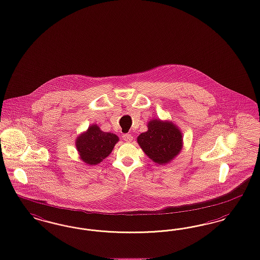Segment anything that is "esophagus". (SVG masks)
Returning a JSON list of instances; mask_svg holds the SVG:
<instances>
[{"label":"esophagus","mask_w":260,"mask_h":260,"mask_svg":"<svg viewBox=\"0 0 260 260\" xmlns=\"http://www.w3.org/2000/svg\"><path fill=\"white\" fill-rule=\"evenodd\" d=\"M133 138H134V136L132 135H128V134L123 135V139L126 142H131L133 140Z\"/></svg>","instance_id":"esophagus-1"}]
</instances>
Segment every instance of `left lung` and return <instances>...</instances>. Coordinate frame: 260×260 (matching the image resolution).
<instances>
[{
	"instance_id": "obj_1",
	"label": "left lung",
	"mask_w": 260,
	"mask_h": 260,
	"mask_svg": "<svg viewBox=\"0 0 260 260\" xmlns=\"http://www.w3.org/2000/svg\"><path fill=\"white\" fill-rule=\"evenodd\" d=\"M183 135L177 125L159 119L148 123V131L137 137L143 152L157 165L170 162L183 147Z\"/></svg>"
}]
</instances>
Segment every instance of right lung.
<instances>
[{"instance_id": "1", "label": "right lung", "mask_w": 260, "mask_h": 260, "mask_svg": "<svg viewBox=\"0 0 260 260\" xmlns=\"http://www.w3.org/2000/svg\"><path fill=\"white\" fill-rule=\"evenodd\" d=\"M75 141L80 158L87 165L95 166L110 155L119 137L111 133H104L98 125H91Z\"/></svg>"}]
</instances>
